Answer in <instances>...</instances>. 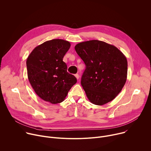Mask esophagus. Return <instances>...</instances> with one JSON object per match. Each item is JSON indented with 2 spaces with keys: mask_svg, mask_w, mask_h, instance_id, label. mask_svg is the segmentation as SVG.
<instances>
[{
  "mask_svg": "<svg viewBox=\"0 0 151 151\" xmlns=\"http://www.w3.org/2000/svg\"><path fill=\"white\" fill-rule=\"evenodd\" d=\"M75 76L76 77V78L77 79H78L79 78V76L78 74H75Z\"/></svg>",
  "mask_w": 151,
  "mask_h": 151,
  "instance_id": "34e87169",
  "label": "esophagus"
}]
</instances>
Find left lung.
I'll return each instance as SVG.
<instances>
[{"instance_id":"8db88e82","label":"left lung","mask_w":151,"mask_h":151,"mask_svg":"<svg viewBox=\"0 0 151 151\" xmlns=\"http://www.w3.org/2000/svg\"><path fill=\"white\" fill-rule=\"evenodd\" d=\"M86 68L81 85L88 100L103 105L121 92L127 77V60L114 45L98 40L79 43L75 47Z\"/></svg>"}]
</instances>
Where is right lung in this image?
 <instances>
[{
	"mask_svg": "<svg viewBox=\"0 0 151 151\" xmlns=\"http://www.w3.org/2000/svg\"><path fill=\"white\" fill-rule=\"evenodd\" d=\"M70 47V42L65 40H48L37 46L27 58L29 82L36 94L45 101H63L77 82L63 61Z\"/></svg>",
	"mask_w": 151,
	"mask_h": 151,
	"instance_id": "right-lung-1",
	"label": "right lung"
}]
</instances>
